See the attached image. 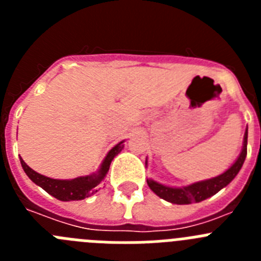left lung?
I'll return each mask as SVG.
<instances>
[{"mask_svg":"<svg viewBox=\"0 0 261 261\" xmlns=\"http://www.w3.org/2000/svg\"><path fill=\"white\" fill-rule=\"evenodd\" d=\"M247 136L248 132L246 129V133H244L243 137V149H242L241 154H239L238 159L234 162V165L223 174L208 179V180L197 181V183L190 184L187 187H181V188L163 186V184L156 183L151 179H147V186L150 187V190L156 196H159L161 199L166 200V201L171 202V204L186 205L192 204V202H200L202 200L208 199L211 196L216 195L218 191L222 190L223 187L227 186L237 176V174L242 168L246 155H247Z\"/></svg>","mask_w":261,"mask_h":261,"instance_id":"8db88e82","label":"left lung"}]
</instances>
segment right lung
Returning a JSON list of instances; mask_svg holds the SVG:
<instances>
[{
	"mask_svg": "<svg viewBox=\"0 0 261 261\" xmlns=\"http://www.w3.org/2000/svg\"><path fill=\"white\" fill-rule=\"evenodd\" d=\"M124 141L119 142L116 146H114L108 151L107 156L103 161L100 170L95 174L87 175V176H80L71 180H59V179H50V177L40 175L39 172L34 171L31 167L24 163L22 158H20V165H22L23 170L27 174V176L31 179L35 184L41 187L45 192L52 195L53 197H56L57 200L61 201H71V200H84L89 196L94 195L98 192L99 187L102 186V181L105 179L106 174L110 170V165L112 162V159L115 155L123 150Z\"/></svg>",
	"mask_w": 261,
	"mask_h": 261,
	"instance_id": "1",
	"label": "right lung"
}]
</instances>
